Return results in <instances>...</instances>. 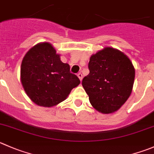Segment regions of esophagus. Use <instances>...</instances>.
I'll return each mask as SVG.
<instances>
[{
    "instance_id": "34e87169",
    "label": "esophagus",
    "mask_w": 154,
    "mask_h": 154,
    "mask_svg": "<svg viewBox=\"0 0 154 154\" xmlns=\"http://www.w3.org/2000/svg\"><path fill=\"white\" fill-rule=\"evenodd\" d=\"M77 77H79V79H80V81H81L82 79H83V74H82L80 72L78 73V74H77Z\"/></svg>"
}]
</instances>
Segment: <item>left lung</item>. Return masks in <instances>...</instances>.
I'll use <instances>...</instances> for the list:
<instances>
[{"label": "left lung", "mask_w": 154, "mask_h": 154, "mask_svg": "<svg viewBox=\"0 0 154 154\" xmlns=\"http://www.w3.org/2000/svg\"><path fill=\"white\" fill-rule=\"evenodd\" d=\"M89 74L82 80L91 104L98 111H116L129 98L135 80V68L122 52L106 47L90 57Z\"/></svg>", "instance_id": "8db88e82"}]
</instances>
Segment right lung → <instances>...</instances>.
Returning <instances> with one entry per match:
<instances>
[{
    "instance_id": "right-lung-1",
    "label": "right lung",
    "mask_w": 154,
    "mask_h": 154,
    "mask_svg": "<svg viewBox=\"0 0 154 154\" xmlns=\"http://www.w3.org/2000/svg\"><path fill=\"white\" fill-rule=\"evenodd\" d=\"M21 81L35 104L49 107L66 99L80 83L49 43L37 44L25 54L21 65Z\"/></svg>"
}]
</instances>
